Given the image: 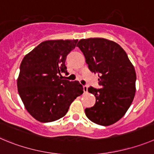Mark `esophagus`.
<instances>
[{
	"mask_svg": "<svg viewBox=\"0 0 154 154\" xmlns=\"http://www.w3.org/2000/svg\"><path fill=\"white\" fill-rule=\"evenodd\" d=\"M87 91H88V87H87V86H84V92L87 93Z\"/></svg>",
	"mask_w": 154,
	"mask_h": 154,
	"instance_id": "1",
	"label": "esophagus"
}]
</instances>
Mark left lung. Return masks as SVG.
I'll return each instance as SVG.
<instances>
[{"label": "left lung", "instance_id": "8db88e82", "mask_svg": "<svg viewBox=\"0 0 154 154\" xmlns=\"http://www.w3.org/2000/svg\"><path fill=\"white\" fill-rule=\"evenodd\" d=\"M82 51L92 72L98 74L100 89L89 87L96 103L86 108L87 118L97 124L109 126L124 117L136 92L134 65L121 47L105 38L81 39L77 45Z\"/></svg>", "mask_w": 154, "mask_h": 154}]
</instances>
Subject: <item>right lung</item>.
Returning a JSON list of instances; mask_svg holds the SVG:
<instances>
[{"label":"right lung","instance_id":"right-lung-1","mask_svg":"<svg viewBox=\"0 0 154 154\" xmlns=\"http://www.w3.org/2000/svg\"><path fill=\"white\" fill-rule=\"evenodd\" d=\"M78 40H51L41 43L22 60L17 85L23 105L42 123L59 120L84 93L79 81L62 80L65 60Z\"/></svg>","mask_w":154,"mask_h":154}]
</instances>
